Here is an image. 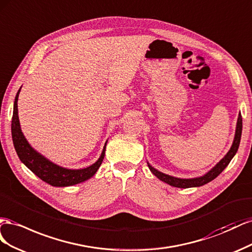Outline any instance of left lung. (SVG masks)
<instances>
[{"label": "left lung", "instance_id": "left-lung-1", "mask_svg": "<svg viewBox=\"0 0 252 252\" xmlns=\"http://www.w3.org/2000/svg\"><path fill=\"white\" fill-rule=\"evenodd\" d=\"M242 127H243V121H242V115L241 113L239 114V118H238V124H236V130H235V136H234V140L231 148H230L229 152L225 155V157L215 166L213 169H211L207 174H205L204 176L200 177H196V178H189V179H185V178H177V177H173L167 175L164 173H161V172L157 171L156 169H154L151 164L148 163V167L151 170V172L157 177L159 178L160 181L169 184L170 186L176 187V188H192V187H200L203 185H206L207 183H209L215 177H218L224 169L228 166L229 162L231 161V159L233 158V156L235 155V153L238 152V149L240 146V141H241V136H242Z\"/></svg>", "mask_w": 252, "mask_h": 252}]
</instances>
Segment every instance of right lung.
<instances>
[{"instance_id": "obj_1", "label": "right lung", "mask_w": 252, "mask_h": 252, "mask_svg": "<svg viewBox=\"0 0 252 252\" xmlns=\"http://www.w3.org/2000/svg\"><path fill=\"white\" fill-rule=\"evenodd\" d=\"M21 89L18 91L16 99L13 104V114L11 121V135L12 141L16 152L25 166L30 169L43 182H45L54 187H67L73 186L79 183L88 181L89 178L94 176L99 167L101 166L102 160L105 154V146L99 159L92 166L80 169V170H70L57 166V164L49 161L44 156L39 154L37 151L33 150L30 143L25 139L24 135L21 131L20 121L18 116V98Z\"/></svg>"}]
</instances>
